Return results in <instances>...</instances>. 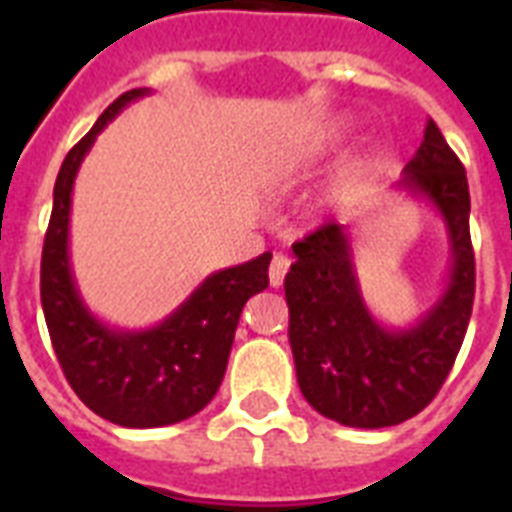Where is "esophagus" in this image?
Instances as JSON below:
<instances>
[{"instance_id":"1","label":"esophagus","mask_w":512,"mask_h":512,"mask_svg":"<svg viewBox=\"0 0 512 512\" xmlns=\"http://www.w3.org/2000/svg\"><path fill=\"white\" fill-rule=\"evenodd\" d=\"M289 271V257L276 255L271 263V271H268V279H271V287H281L284 284V276Z\"/></svg>"}]
</instances>
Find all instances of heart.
Listing matches in <instances>:
<instances>
[{
    "label": "heart",
    "instance_id": "b5f03b06",
    "mask_svg": "<svg viewBox=\"0 0 512 512\" xmlns=\"http://www.w3.org/2000/svg\"><path fill=\"white\" fill-rule=\"evenodd\" d=\"M342 132H345V130H342V127H332V130L324 132V135H321V138L316 140V146H311V151L305 154V159H308V162H313V159H321V156H327L329 151H332V148H335L337 143H340Z\"/></svg>",
    "mask_w": 512,
    "mask_h": 512
}]
</instances>
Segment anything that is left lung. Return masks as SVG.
Masks as SVG:
<instances>
[{
    "label": "left lung",
    "instance_id": "left-lung-1",
    "mask_svg": "<svg viewBox=\"0 0 512 512\" xmlns=\"http://www.w3.org/2000/svg\"><path fill=\"white\" fill-rule=\"evenodd\" d=\"M398 188L433 204L449 233L444 292L409 327H382L366 308L348 225L327 223L292 244L284 279L289 345L305 401L348 428H390L420 414L444 385L476 295L465 167L430 119Z\"/></svg>",
    "mask_w": 512,
    "mask_h": 512
}]
</instances>
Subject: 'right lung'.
I'll use <instances>...</instances> for the list:
<instances>
[{
	"label": "right lung",
	"mask_w": 512,
	"mask_h": 512,
	"mask_svg": "<svg viewBox=\"0 0 512 512\" xmlns=\"http://www.w3.org/2000/svg\"><path fill=\"white\" fill-rule=\"evenodd\" d=\"M148 92L138 87L119 95L68 151L52 191L42 249V311L60 369L92 412L122 428L175 425L215 398L241 308L268 287L271 265V252H263L249 263L209 273L185 303L148 329L111 327L84 305L68 255L76 172L106 124Z\"/></svg>",
	"instance_id": "obj_1"
}]
</instances>
